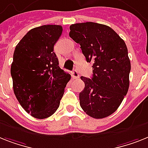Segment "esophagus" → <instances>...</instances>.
Wrapping results in <instances>:
<instances>
[{"label":"esophagus","instance_id":"obj_1","mask_svg":"<svg viewBox=\"0 0 148 148\" xmlns=\"http://www.w3.org/2000/svg\"><path fill=\"white\" fill-rule=\"evenodd\" d=\"M71 75H72V78H73V79H79V73H78L76 70H74V71L72 72Z\"/></svg>","mask_w":148,"mask_h":148}]
</instances>
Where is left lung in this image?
<instances>
[{
	"label": "left lung",
	"instance_id": "obj_1",
	"mask_svg": "<svg viewBox=\"0 0 148 148\" xmlns=\"http://www.w3.org/2000/svg\"><path fill=\"white\" fill-rule=\"evenodd\" d=\"M69 37L79 44L86 61L93 63L91 79L81 77L85 88L80 106L95 119L109 116L118 109L129 87L131 63L125 41L110 27L87 22L70 25Z\"/></svg>",
	"mask_w": 148,
	"mask_h": 148
}]
</instances>
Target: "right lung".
<instances>
[{
    "instance_id": "add662e5",
    "label": "right lung",
    "mask_w": 148,
    "mask_h": 148,
    "mask_svg": "<svg viewBox=\"0 0 148 148\" xmlns=\"http://www.w3.org/2000/svg\"><path fill=\"white\" fill-rule=\"evenodd\" d=\"M63 27L45 25L26 33L16 46L10 73L13 91L32 116L45 119L56 112L71 79L59 66L53 46Z\"/></svg>"
}]
</instances>
